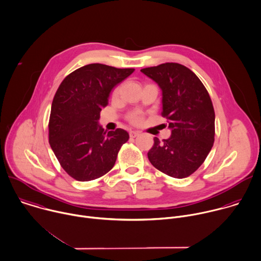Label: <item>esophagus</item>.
Wrapping results in <instances>:
<instances>
[{"label": "esophagus", "instance_id": "obj_1", "mask_svg": "<svg viewBox=\"0 0 261 261\" xmlns=\"http://www.w3.org/2000/svg\"><path fill=\"white\" fill-rule=\"evenodd\" d=\"M129 134H130V137L134 138V137H136V136L139 135V132H138V131H130Z\"/></svg>", "mask_w": 261, "mask_h": 261}]
</instances>
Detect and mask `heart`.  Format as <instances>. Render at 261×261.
<instances>
[{
  "label": "heart",
  "mask_w": 261,
  "mask_h": 261,
  "mask_svg": "<svg viewBox=\"0 0 261 261\" xmlns=\"http://www.w3.org/2000/svg\"><path fill=\"white\" fill-rule=\"evenodd\" d=\"M115 92L117 93V92H118V89H117ZM129 120H130V122H132L133 124H140V123L142 122V115H141V113H139V112H134V113H132V114L129 115Z\"/></svg>",
  "instance_id": "1"
}]
</instances>
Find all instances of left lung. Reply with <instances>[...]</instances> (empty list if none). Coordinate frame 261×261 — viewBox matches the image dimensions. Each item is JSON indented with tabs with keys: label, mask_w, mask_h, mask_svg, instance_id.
<instances>
[{
	"label": "left lung",
	"mask_w": 261,
	"mask_h": 261,
	"mask_svg": "<svg viewBox=\"0 0 261 261\" xmlns=\"http://www.w3.org/2000/svg\"><path fill=\"white\" fill-rule=\"evenodd\" d=\"M162 90V116L171 136L153 145L147 156L151 165L174 178H186L204 163L215 135V113L200 79L187 66L167 62L142 68Z\"/></svg>",
	"instance_id": "8db88e82"
}]
</instances>
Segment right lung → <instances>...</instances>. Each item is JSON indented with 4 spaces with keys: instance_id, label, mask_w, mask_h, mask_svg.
<instances>
[{
    "instance_id": "add662e5",
    "label": "right lung",
    "mask_w": 261,
    "mask_h": 261,
    "mask_svg": "<svg viewBox=\"0 0 261 261\" xmlns=\"http://www.w3.org/2000/svg\"><path fill=\"white\" fill-rule=\"evenodd\" d=\"M134 68L91 63L69 73L52 101L49 143L61 167L77 181L103 176L114 167L127 131H105L98 125L100 112L115 87Z\"/></svg>"
}]
</instances>
